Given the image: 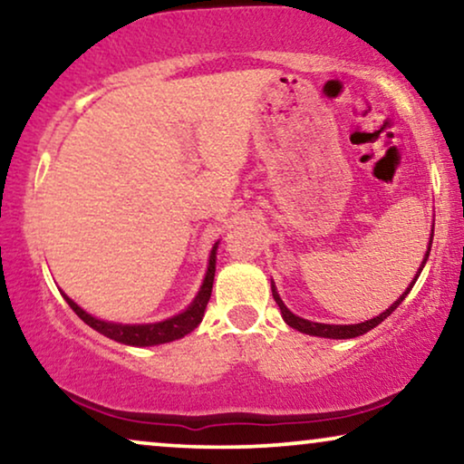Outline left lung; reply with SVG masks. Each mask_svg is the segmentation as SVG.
Listing matches in <instances>:
<instances>
[{
	"label": "left lung",
	"mask_w": 464,
	"mask_h": 464,
	"mask_svg": "<svg viewBox=\"0 0 464 464\" xmlns=\"http://www.w3.org/2000/svg\"><path fill=\"white\" fill-rule=\"evenodd\" d=\"M430 245H433V230H430L429 249H427V253H424V259H422L420 268H418L416 276H414V281L410 283V287L405 289L401 295H399V300H397V302H392V306H389V308L384 310V313H380L378 316H373V319L365 321V323H354V325H327V323H313V321L302 319V316L294 314L287 306H285L283 300H281V295H278V291H276V287H275V283H272V297H275V302L278 304V308H281L283 321L287 323L289 327L297 329V332L308 334V335H319V338H332V340H348V338H357V335H363V334L370 332V329H373L376 325H380V323H382V321L386 319V316H391V314H392V310H395V308L399 306V304H401V302L405 300V295H408L410 291H411V287H414L416 278L420 276V272H422V268H424V264H427L429 253H430Z\"/></svg>",
	"instance_id": "8db88e82"
}]
</instances>
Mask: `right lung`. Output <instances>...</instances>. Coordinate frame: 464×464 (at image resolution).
<instances>
[{
	"instance_id": "obj_1",
	"label": "right lung",
	"mask_w": 464,
	"mask_h": 464,
	"mask_svg": "<svg viewBox=\"0 0 464 464\" xmlns=\"http://www.w3.org/2000/svg\"><path fill=\"white\" fill-rule=\"evenodd\" d=\"M218 245L211 249V256H208V268L205 275V281H202L198 294L192 300V304L183 310V313L170 316V319L158 321V323H148V325H122V323H111V321H101L97 316L88 314L84 308H80L72 297L63 294L65 302L72 306L75 314L80 316L86 325H91L94 332L107 335L110 340H116L120 344L129 346H156V344H167V342L179 340L189 332H194L196 327L200 325L202 316H205L208 297H211L213 289V278H215V257H218Z\"/></svg>"
}]
</instances>
